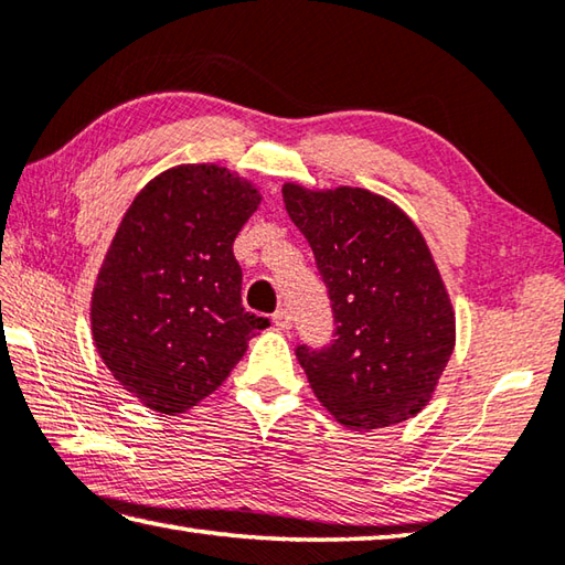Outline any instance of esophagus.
Instances as JSON below:
<instances>
[{
  "label": "esophagus",
  "mask_w": 565,
  "mask_h": 565,
  "mask_svg": "<svg viewBox=\"0 0 565 565\" xmlns=\"http://www.w3.org/2000/svg\"><path fill=\"white\" fill-rule=\"evenodd\" d=\"M273 324L280 329V332H287V329L292 327V317H290V312L287 310H278L273 315Z\"/></svg>",
  "instance_id": "obj_1"
}]
</instances>
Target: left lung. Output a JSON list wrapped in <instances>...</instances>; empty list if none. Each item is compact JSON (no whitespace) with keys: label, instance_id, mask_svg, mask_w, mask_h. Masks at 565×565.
I'll return each mask as SVG.
<instances>
[{"label":"left lung","instance_id":"left-lung-1","mask_svg":"<svg viewBox=\"0 0 565 565\" xmlns=\"http://www.w3.org/2000/svg\"><path fill=\"white\" fill-rule=\"evenodd\" d=\"M337 322L324 351L297 349L312 393L349 430L371 433L433 401L455 349V310L415 221L361 186L282 184Z\"/></svg>","mask_w":565,"mask_h":565}]
</instances>
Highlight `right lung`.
<instances>
[{"label": "right lung", "mask_w": 565, "mask_h": 565, "mask_svg": "<svg viewBox=\"0 0 565 565\" xmlns=\"http://www.w3.org/2000/svg\"><path fill=\"white\" fill-rule=\"evenodd\" d=\"M260 189L221 164H177L142 186L105 253L90 332L113 379L164 415L211 396L270 322L241 305L233 241Z\"/></svg>", "instance_id": "right-lung-1"}]
</instances>
